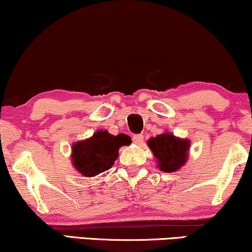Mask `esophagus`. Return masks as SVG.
Listing matches in <instances>:
<instances>
[{"label": "esophagus", "mask_w": 252, "mask_h": 252, "mask_svg": "<svg viewBox=\"0 0 252 252\" xmlns=\"http://www.w3.org/2000/svg\"><path fill=\"white\" fill-rule=\"evenodd\" d=\"M132 140H133L134 144L140 145L141 143H143V140H144V136H143V134H134L133 138H132Z\"/></svg>", "instance_id": "34e87169"}]
</instances>
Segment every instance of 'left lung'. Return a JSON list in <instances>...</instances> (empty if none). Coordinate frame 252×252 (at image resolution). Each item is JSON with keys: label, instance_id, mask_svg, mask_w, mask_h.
Here are the masks:
<instances>
[{"label": "left lung", "instance_id": "obj_1", "mask_svg": "<svg viewBox=\"0 0 252 252\" xmlns=\"http://www.w3.org/2000/svg\"><path fill=\"white\" fill-rule=\"evenodd\" d=\"M147 146L157 158V166L161 171L176 172L189 160L190 141L165 131L157 137L150 138Z\"/></svg>", "mask_w": 252, "mask_h": 252}]
</instances>
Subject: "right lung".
<instances>
[{"label": "right lung", "instance_id": "obj_1", "mask_svg": "<svg viewBox=\"0 0 252 252\" xmlns=\"http://www.w3.org/2000/svg\"><path fill=\"white\" fill-rule=\"evenodd\" d=\"M130 143L131 138L126 134L113 136L107 130H97L90 138L73 144V166L83 177H95L111 169L119 157L120 147Z\"/></svg>", "mask_w": 252, "mask_h": 252}]
</instances>
